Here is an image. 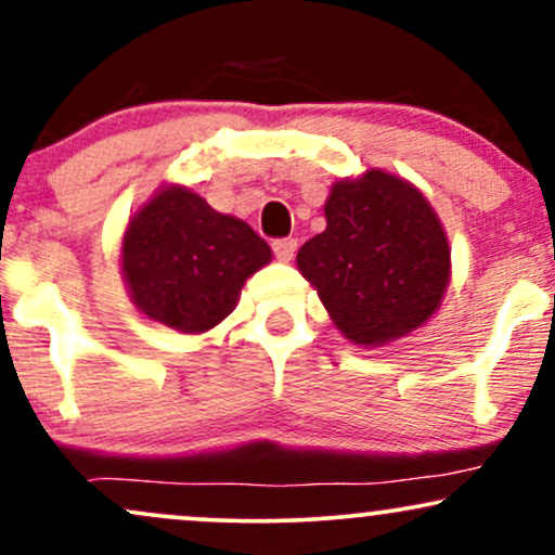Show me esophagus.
I'll use <instances>...</instances> for the list:
<instances>
[{
    "label": "esophagus",
    "mask_w": 555,
    "mask_h": 555,
    "mask_svg": "<svg viewBox=\"0 0 555 555\" xmlns=\"http://www.w3.org/2000/svg\"><path fill=\"white\" fill-rule=\"evenodd\" d=\"M295 250H297V240L295 237L273 240V253H276V258L282 260V263H289V260L295 258Z\"/></svg>",
    "instance_id": "34e87169"
}]
</instances>
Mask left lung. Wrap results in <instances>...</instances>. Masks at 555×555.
<instances>
[{"label":"left lung","instance_id":"1","mask_svg":"<svg viewBox=\"0 0 555 555\" xmlns=\"http://www.w3.org/2000/svg\"><path fill=\"white\" fill-rule=\"evenodd\" d=\"M323 214L326 229L299 247L297 269L344 339L386 347L428 323L451 279L449 237L428 197L367 169L331 184Z\"/></svg>","mask_w":555,"mask_h":555}]
</instances>
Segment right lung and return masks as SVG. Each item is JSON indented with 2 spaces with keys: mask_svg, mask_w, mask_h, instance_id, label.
I'll use <instances>...</instances> for the list:
<instances>
[{
  "mask_svg": "<svg viewBox=\"0 0 555 555\" xmlns=\"http://www.w3.org/2000/svg\"><path fill=\"white\" fill-rule=\"evenodd\" d=\"M271 258L250 224L214 211L184 184H164L127 221L119 263L140 313L180 334H206Z\"/></svg>",
  "mask_w": 555,
  "mask_h": 555,
  "instance_id": "1",
  "label": "right lung"
}]
</instances>
